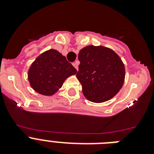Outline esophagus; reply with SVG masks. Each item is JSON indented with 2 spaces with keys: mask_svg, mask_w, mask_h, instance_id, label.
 Listing matches in <instances>:
<instances>
[{
  "mask_svg": "<svg viewBox=\"0 0 154 154\" xmlns=\"http://www.w3.org/2000/svg\"><path fill=\"white\" fill-rule=\"evenodd\" d=\"M73 65V66H74L75 68V69L77 71H78V69H79V67H78V65H79V63L77 62H74V63L72 64Z\"/></svg>",
  "mask_w": 154,
  "mask_h": 154,
  "instance_id": "esophagus-1",
  "label": "esophagus"
}]
</instances>
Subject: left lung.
<instances>
[{
    "instance_id": "obj_1",
    "label": "left lung",
    "mask_w": 154,
    "mask_h": 154,
    "mask_svg": "<svg viewBox=\"0 0 154 154\" xmlns=\"http://www.w3.org/2000/svg\"><path fill=\"white\" fill-rule=\"evenodd\" d=\"M76 77L85 97L92 103H104L116 95L125 79V66L120 57L109 48L89 45L79 53Z\"/></svg>"
}]
</instances>
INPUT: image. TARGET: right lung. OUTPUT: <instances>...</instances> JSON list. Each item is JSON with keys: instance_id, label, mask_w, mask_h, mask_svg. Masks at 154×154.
<instances>
[{"instance_id": "add662e5", "label": "right lung", "mask_w": 154, "mask_h": 154, "mask_svg": "<svg viewBox=\"0 0 154 154\" xmlns=\"http://www.w3.org/2000/svg\"><path fill=\"white\" fill-rule=\"evenodd\" d=\"M76 73L77 70L64 55L57 50L49 49L32 62L28 79L35 92L50 96L58 92L68 77Z\"/></svg>"}]
</instances>
